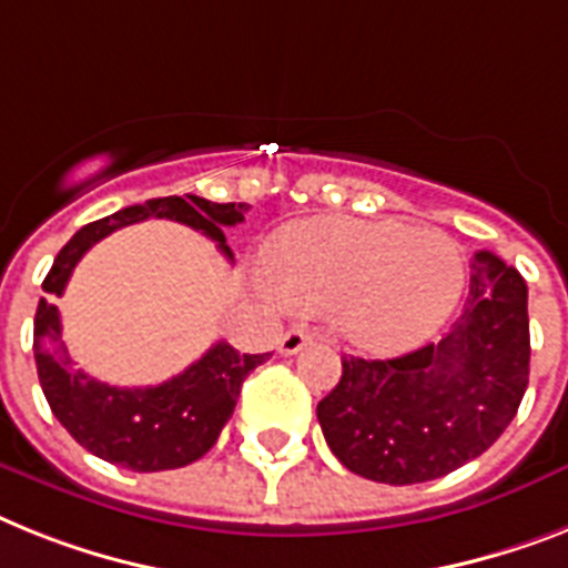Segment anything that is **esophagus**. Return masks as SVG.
I'll list each match as a JSON object with an SVG mask.
<instances>
[{"label": "esophagus", "mask_w": 568, "mask_h": 568, "mask_svg": "<svg viewBox=\"0 0 568 568\" xmlns=\"http://www.w3.org/2000/svg\"><path fill=\"white\" fill-rule=\"evenodd\" d=\"M307 342H311V334H307L304 327H293V331H287V334L281 336L278 351L290 357V354H298V351H302Z\"/></svg>", "instance_id": "34e87169"}]
</instances>
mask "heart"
Instances as JSON below:
<instances>
[{"mask_svg":"<svg viewBox=\"0 0 568 568\" xmlns=\"http://www.w3.org/2000/svg\"><path fill=\"white\" fill-rule=\"evenodd\" d=\"M273 293L304 311H334L351 339L374 351L409 348L456 311L464 257L444 232L397 220L313 217L266 243Z\"/></svg>","mask_w":568,"mask_h":568,"instance_id":"b5f03b06","label":"heart"}]
</instances>
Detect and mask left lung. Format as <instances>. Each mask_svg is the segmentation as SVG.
I'll use <instances>...</instances> for the list:
<instances>
[{
  "label": "left lung",
  "instance_id": "1",
  "mask_svg": "<svg viewBox=\"0 0 568 568\" xmlns=\"http://www.w3.org/2000/svg\"><path fill=\"white\" fill-rule=\"evenodd\" d=\"M528 287L479 252L470 295L438 345L395 359L342 357L316 418L351 473L386 485L442 479L481 456L514 420L528 386Z\"/></svg>",
  "mask_w": 568,
  "mask_h": 568
}]
</instances>
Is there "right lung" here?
<instances>
[{"label": "right lung", "instance_id": "obj_1", "mask_svg": "<svg viewBox=\"0 0 568 568\" xmlns=\"http://www.w3.org/2000/svg\"><path fill=\"white\" fill-rule=\"evenodd\" d=\"M246 203H211L203 196H159L144 205H130L104 220H95L65 243L42 290L60 295L83 255L115 229L133 226L148 217H168L203 232L217 250L232 257L223 226L243 223ZM270 354H237L217 342L203 357L176 377L148 388L106 386L101 379L72 368L69 351L60 339V313L49 298H40L34 316V359L42 395L54 418L74 442L92 456L135 473L185 467L203 458L220 429L232 418L243 379Z\"/></svg>", "mask_w": 568, "mask_h": 568}]
</instances>
